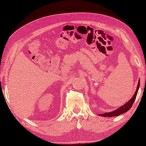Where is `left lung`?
Wrapping results in <instances>:
<instances>
[{
  "label": "left lung",
  "instance_id": "1",
  "mask_svg": "<svg viewBox=\"0 0 146 146\" xmlns=\"http://www.w3.org/2000/svg\"><path fill=\"white\" fill-rule=\"evenodd\" d=\"M139 85H140V82H138V86H137V89L136 92H135L134 95H133V96L132 97L131 99L128 102H126L124 105L119 107L118 110H116L115 111H111V112H108V113H104V114H100V116H102V117H115V116H119L120 115V114H123V113L129 111V110L131 108L132 105H133V102H134L135 100H136L137 93H138V88H139Z\"/></svg>",
  "mask_w": 146,
  "mask_h": 146
}]
</instances>
